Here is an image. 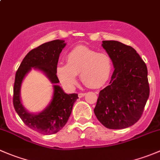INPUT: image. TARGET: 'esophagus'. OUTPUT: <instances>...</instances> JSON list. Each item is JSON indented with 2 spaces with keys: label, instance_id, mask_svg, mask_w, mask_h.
Listing matches in <instances>:
<instances>
[{
  "label": "esophagus",
  "instance_id": "1",
  "mask_svg": "<svg viewBox=\"0 0 160 160\" xmlns=\"http://www.w3.org/2000/svg\"><path fill=\"white\" fill-rule=\"evenodd\" d=\"M85 94H86L85 93H78V97L80 98H83V96H85Z\"/></svg>",
  "mask_w": 160,
  "mask_h": 160
}]
</instances>
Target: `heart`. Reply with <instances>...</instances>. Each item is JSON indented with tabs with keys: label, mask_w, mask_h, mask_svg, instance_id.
<instances>
[{
	"label": "heart",
	"mask_w": 160,
	"mask_h": 160,
	"mask_svg": "<svg viewBox=\"0 0 160 160\" xmlns=\"http://www.w3.org/2000/svg\"><path fill=\"white\" fill-rule=\"evenodd\" d=\"M112 61L106 53L97 52L85 46H77L69 52L67 64L56 68V75L63 86L72 89L77 83V75L90 88L102 87L110 77Z\"/></svg>",
	"instance_id": "b5f03b06"
}]
</instances>
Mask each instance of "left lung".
I'll return each instance as SVG.
<instances>
[{"mask_svg":"<svg viewBox=\"0 0 160 160\" xmlns=\"http://www.w3.org/2000/svg\"><path fill=\"white\" fill-rule=\"evenodd\" d=\"M114 70L110 84L99 93L94 114L104 127L123 129L142 115L149 96L147 67L132 46L118 41H103Z\"/></svg>","mask_w":160,"mask_h":160,"instance_id":"1","label":"left lung"}]
</instances>
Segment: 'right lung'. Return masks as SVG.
Returning a JSON list of instances; mask_svg holds the SVG:
<instances>
[{"label": "right lung", "instance_id": "add662e5", "mask_svg": "<svg viewBox=\"0 0 160 160\" xmlns=\"http://www.w3.org/2000/svg\"><path fill=\"white\" fill-rule=\"evenodd\" d=\"M62 40H53L42 44L32 49L25 56L15 74L14 83L13 104L22 122L32 130L42 135H52L62 129L70 118L74 102L78 98L77 93H64L56 85L59 82L56 75L59 54L65 47ZM32 67L44 72L54 85V94L50 105L41 113H28L22 105L20 100V88L26 73Z\"/></svg>", "mask_w": 160, "mask_h": 160}]
</instances>
